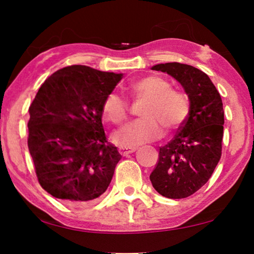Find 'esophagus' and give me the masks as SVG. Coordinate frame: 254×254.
I'll list each match as a JSON object with an SVG mask.
<instances>
[{
    "label": "esophagus",
    "mask_w": 254,
    "mask_h": 254,
    "mask_svg": "<svg viewBox=\"0 0 254 254\" xmlns=\"http://www.w3.org/2000/svg\"><path fill=\"white\" fill-rule=\"evenodd\" d=\"M135 150H136V147H120L119 148V152L124 156L131 154V152H134Z\"/></svg>",
    "instance_id": "esophagus-1"
}]
</instances>
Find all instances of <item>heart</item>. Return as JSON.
Returning a JSON list of instances; mask_svg holds the SVG:
<instances>
[{"mask_svg": "<svg viewBox=\"0 0 254 254\" xmlns=\"http://www.w3.org/2000/svg\"><path fill=\"white\" fill-rule=\"evenodd\" d=\"M126 90L148 103L141 110L142 119L125 125L113 134L114 143L119 147H134L162 136L163 127L175 129L189 113V102L183 93L176 92L166 79L149 76L126 86ZM103 117L112 124H120L127 118V104L117 93H110L104 100Z\"/></svg>", "mask_w": 254, "mask_h": 254, "instance_id": "obj_1", "label": "heart"}]
</instances>
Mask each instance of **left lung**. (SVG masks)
Wrapping results in <instances>:
<instances>
[{
	"mask_svg": "<svg viewBox=\"0 0 254 254\" xmlns=\"http://www.w3.org/2000/svg\"><path fill=\"white\" fill-rule=\"evenodd\" d=\"M151 69L177 79L190 99L189 116L175 137L159 148L158 163L150 175L152 186L161 195L184 199L209 180L220 161L223 103L208 75L193 65L169 62Z\"/></svg>",
	"mask_w": 254,
	"mask_h": 254,
	"instance_id": "obj_1",
	"label": "left lung"
}]
</instances>
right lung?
I'll use <instances>...</instances> for the list:
<instances>
[{"label": "right lung", "mask_w": 254, "mask_h": 254, "mask_svg": "<svg viewBox=\"0 0 254 254\" xmlns=\"http://www.w3.org/2000/svg\"><path fill=\"white\" fill-rule=\"evenodd\" d=\"M123 74L74 64L59 69L30 105L29 145L38 182L52 196L79 203L102 195L121 155L106 140L102 107Z\"/></svg>", "instance_id": "right-lung-1"}]
</instances>
